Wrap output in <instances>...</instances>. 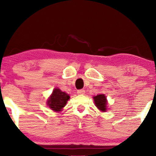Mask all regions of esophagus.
I'll return each mask as SVG.
<instances>
[{"label": "esophagus", "instance_id": "esophagus-1", "mask_svg": "<svg viewBox=\"0 0 156 156\" xmlns=\"http://www.w3.org/2000/svg\"><path fill=\"white\" fill-rule=\"evenodd\" d=\"M77 94L80 95H83L85 94V91L84 90V89H80V90L77 91Z\"/></svg>", "mask_w": 156, "mask_h": 156}]
</instances>
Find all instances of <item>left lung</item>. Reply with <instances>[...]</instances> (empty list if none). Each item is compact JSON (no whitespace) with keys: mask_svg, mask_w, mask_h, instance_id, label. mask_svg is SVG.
Segmentation results:
<instances>
[{"mask_svg":"<svg viewBox=\"0 0 156 156\" xmlns=\"http://www.w3.org/2000/svg\"><path fill=\"white\" fill-rule=\"evenodd\" d=\"M94 104L97 107L101 112H106L107 110V99L106 96L103 94H98L93 97Z\"/></svg>","mask_w":156,"mask_h":156,"instance_id":"left-lung-1","label":"left lung"}]
</instances>
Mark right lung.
Masks as SVG:
<instances>
[{"label": "right lung", "instance_id": "obj_1", "mask_svg": "<svg viewBox=\"0 0 156 156\" xmlns=\"http://www.w3.org/2000/svg\"><path fill=\"white\" fill-rule=\"evenodd\" d=\"M69 98V95L67 93L62 91L58 88H55L52 94L49 97L47 103L51 109L58 112L62 111L63 107H65Z\"/></svg>", "mask_w": 156, "mask_h": 156}]
</instances>
